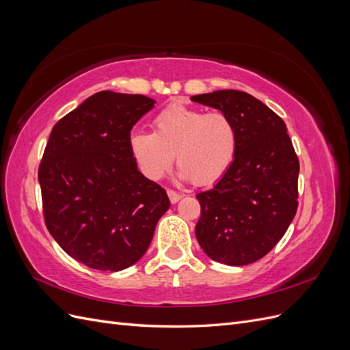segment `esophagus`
I'll list each match as a JSON object with an SVG mask.
<instances>
[{
  "mask_svg": "<svg viewBox=\"0 0 350 350\" xmlns=\"http://www.w3.org/2000/svg\"><path fill=\"white\" fill-rule=\"evenodd\" d=\"M167 197H169V200H171V203L175 204V203H178L179 200L183 198V194L174 191V189H167Z\"/></svg>",
  "mask_w": 350,
  "mask_h": 350,
  "instance_id": "esophagus-1",
  "label": "esophagus"
}]
</instances>
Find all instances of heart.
Listing matches in <instances>:
<instances>
[{
    "label": "heart",
    "instance_id": "obj_1",
    "mask_svg": "<svg viewBox=\"0 0 350 350\" xmlns=\"http://www.w3.org/2000/svg\"><path fill=\"white\" fill-rule=\"evenodd\" d=\"M237 126L226 113L210 112L174 103L153 120V133L134 131L130 150L140 171L161 179L174 162L179 176L194 184L215 183L235 157Z\"/></svg>",
    "mask_w": 350,
    "mask_h": 350
}]
</instances>
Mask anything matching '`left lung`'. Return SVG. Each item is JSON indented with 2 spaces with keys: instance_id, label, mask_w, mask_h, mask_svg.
<instances>
[{
  "instance_id": "1",
  "label": "left lung",
  "mask_w": 350,
  "mask_h": 350,
  "mask_svg": "<svg viewBox=\"0 0 350 350\" xmlns=\"http://www.w3.org/2000/svg\"><path fill=\"white\" fill-rule=\"evenodd\" d=\"M191 100L226 113L238 133L230 166L213 188L196 196L197 241L211 260L247 266L276 245L296 215L298 156L283 120L251 94L216 90Z\"/></svg>"
}]
</instances>
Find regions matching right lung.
I'll return each mask as SVG.
<instances>
[{"instance_id": "add662e5", "label": "right lung", "mask_w": 350, "mask_h": 350, "mask_svg": "<svg viewBox=\"0 0 350 350\" xmlns=\"http://www.w3.org/2000/svg\"><path fill=\"white\" fill-rule=\"evenodd\" d=\"M156 100L94 93L51 131L39 166L45 224L58 245L84 266L120 271L149 248L171 206L130 150V133Z\"/></svg>"}]
</instances>
